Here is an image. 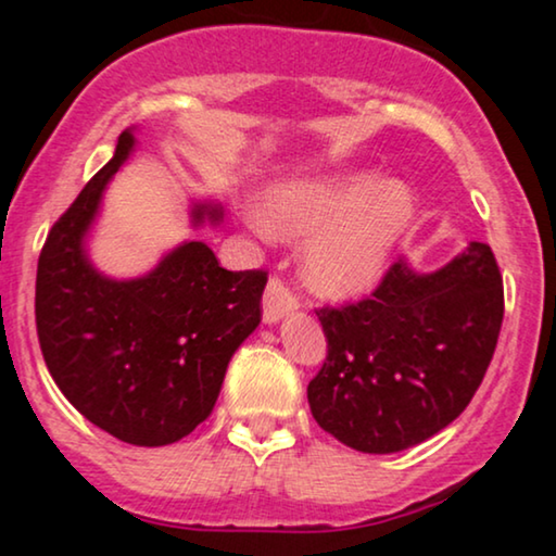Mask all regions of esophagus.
I'll use <instances>...</instances> for the list:
<instances>
[{
	"instance_id": "obj_1",
	"label": "esophagus",
	"mask_w": 556,
	"mask_h": 556,
	"mask_svg": "<svg viewBox=\"0 0 556 556\" xmlns=\"http://www.w3.org/2000/svg\"><path fill=\"white\" fill-rule=\"evenodd\" d=\"M299 308V299L288 291L283 280L270 278L268 288H265L263 295V321L265 324H278L280 318L291 314V311Z\"/></svg>"
}]
</instances>
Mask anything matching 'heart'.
Returning a JSON list of instances; mask_svg holds the SVG:
<instances>
[{"mask_svg":"<svg viewBox=\"0 0 556 556\" xmlns=\"http://www.w3.org/2000/svg\"><path fill=\"white\" fill-rule=\"evenodd\" d=\"M415 204L407 181L369 172L291 177L265 187L257 225L276 238H306V286L326 299H352L382 278Z\"/></svg>","mask_w":556,"mask_h":556,"instance_id":"heart-1","label":"heart"}]
</instances>
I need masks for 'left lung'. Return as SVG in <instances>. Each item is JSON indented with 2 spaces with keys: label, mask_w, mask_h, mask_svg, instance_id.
<instances>
[{
  "label": "left lung",
  "mask_w": 556,
  "mask_h": 556,
  "mask_svg": "<svg viewBox=\"0 0 556 556\" xmlns=\"http://www.w3.org/2000/svg\"><path fill=\"white\" fill-rule=\"evenodd\" d=\"M329 354L308 384L314 420L362 453H400L447 428L483 382L504 283L485 242L432 273L407 257L371 299L316 311Z\"/></svg>",
  "instance_id": "left-lung-1"
}]
</instances>
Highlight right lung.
<instances>
[{"label": "right lung", "mask_w": 556, "mask_h": 556, "mask_svg": "<svg viewBox=\"0 0 556 556\" xmlns=\"http://www.w3.org/2000/svg\"><path fill=\"white\" fill-rule=\"evenodd\" d=\"M136 149L118 136L111 162L52 225L37 263L35 321L52 379L78 413L124 443H177L204 422L232 354L261 324L263 270H225L202 240H185L136 278L90 261L88 235L103 192ZM192 227L223 223L192 202Z\"/></svg>", "instance_id": "add662e5"}]
</instances>
